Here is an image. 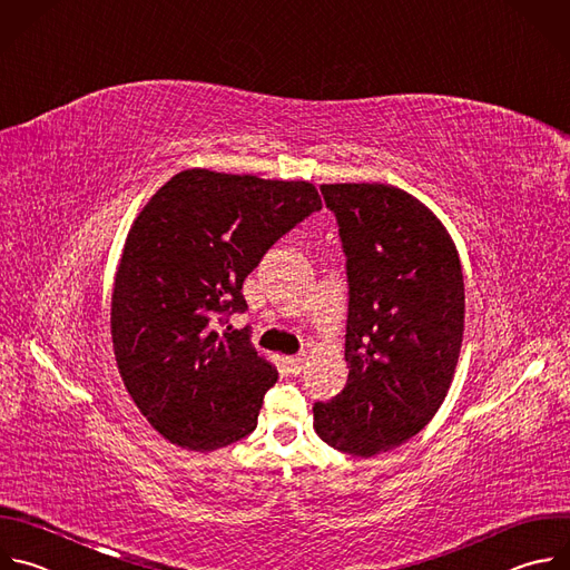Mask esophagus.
<instances>
[{"label":"esophagus","instance_id":"esophagus-1","mask_svg":"<svg viewBox=\"0 0 570 570\" xmlns=\"http://www.w3.org/2000/svg\"><path fill=\"white\" fill-rule=\"evenodd\" d=\"M285 364L289 368V373L298 375L305 368V355H294V357H285Z\"/></svg>","mask_w":570,"mask_h":570}]
</instances>
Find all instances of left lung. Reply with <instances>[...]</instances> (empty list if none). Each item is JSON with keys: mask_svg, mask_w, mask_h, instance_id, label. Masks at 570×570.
Segmentation results:
<instances>
[{"mask_svg": "<svg viewBox=\"0 0 570 570\" xmlns=\"http://www.w3.org/2000/svg\"><path fill=\"white\" fill-rule=\"evenodd\" d=\"M348 274V382L314 404L330 446L371 459L435 415L456 373L465 285L444 224L389 184H323Z\"/></svg>", "mask_w": 570, "mask_h": 570, "instance_id": "8db88e82", "label": "left lung"}]
</instances>
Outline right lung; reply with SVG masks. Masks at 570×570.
<instances>
[{
    "mask_svg": "<svg viewBox=\"0 0 570 570\" xmlns=\"http://www.w3.org/2000/svg\"><path fill=\"white\" fill-rule=\"evenodd\" d=\"M318 208L309 181L190 168L137 215L114 278L111 344L132 402L168 442L215 451L256 429L278 373L245 330L210 323L245 312V278Z\"/></svg>",
    "mask_w": 570,
    "mask_h": 570,
    "instance_id": "1",
    "label": "right lung"
}]
</instances>
